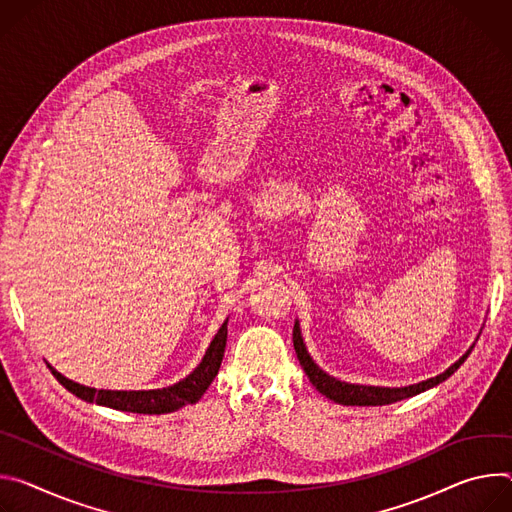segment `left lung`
I'll return each instance as SVG.
<instances>
[{"label":"left lung","instance_id":"8db88e82","mask_svg":"<svg viewBox=\"0 0 512 512\" xmlns=\"http://www.w3.org/2000/svg\"><path fill=\"white\" fill-rule=\"evenodd\" d=\"M293 344H295V352H297V358L305 370V374L309 376L311 384L321 392L325 394L327 399L339 403V405H350V407H378V405H390V403H396V401H403V399H409V396H415L419 392H425L433 386H437L439 382L447 380L453 372H456L464 362L466 358L470 356L472 348L456 362L453 366H449L443 374L435 376V378H429L425 382H419V384H413V386H405V388H382V386H362V384H348V382H342V380H335L333 376L325 374L313 360L311 356L307 354L305 350V344H303V337H301V329H299V323H295V329H293Z\"/></svg>","mask_w":512,"mask_h":512}]
</instances>
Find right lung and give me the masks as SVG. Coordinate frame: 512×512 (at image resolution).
I'll return each mask as SVG.
<instances>
[{
  "mask_svg": "<svg viewBox=\"0 0 512 512\" xmlns=\"http://www.w3.org/2000/svg\"><path fill=\"white\" fill-rule=\"evenodd\" d=\"M225 339H227V321L219 327L217 335L213 337L211 346L207 348L201 364L181 382L158 388V390H95L83 384H77L63 374L56 372L50 364V372L59 380L69 392H73L79 399L87 403H97L101 407H109L116 411L126 413H140V415H162L183 409L185 405L197 403L203 392L209 388L213 378L219 372L223 352H225Z\"/></svg>",
  "mask_w": 512,
  "mask_h": 512,
  "instance_id": "1",
  "label": "right lung"
}]
</instances>
